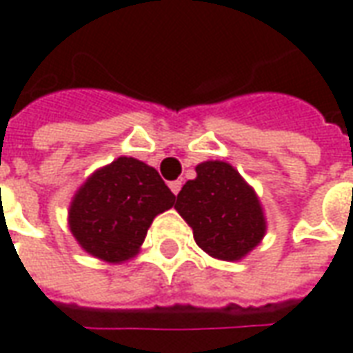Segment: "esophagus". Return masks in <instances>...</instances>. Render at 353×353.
Listing matches in <instances>:
<instances>
[{"mask_svg":"<svg viewBox=\"0 0 353 353\" xmlns=\"http://www.w3.org/2000/svg\"><path fill=\"white\" fill-rule=\"evenodd\" d=\"M181 181H179V179H177V181H172V183H170V189H172V193L174 194H177L179 193V191H181Z\"/></svg>","mask_w":353,"mask_h":353,"instance_id":"1","label":"esophagus"}]
</instances>
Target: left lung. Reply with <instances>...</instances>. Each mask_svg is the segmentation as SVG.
Here are the masks:
<instances>
[{
  "label": "left lung",
  "instance_id": "1",
  "mask_svg": "<svg viewBox=\"0 0 353 353\" xmlns=\"http://www.w3.org/2000/svg\"><path fill=\"white\" fill-rule=\"evenodd\" d=\"M176 210L193 228L196 245L218 260H241L265 233L260 201L233 166L208 160L177 194Z\"/></svg>",
  "mask_w": 353,
  "mask_h": 353
}]
</instances>
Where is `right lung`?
I'll return each mask as SVG.
<instances>
[{
	"instance_id": "right-lung-1",
	"label": "right lung",
	"mask_w": 353,
	"mask_h": 353,
	"mask_svg": "<svg viewBox=\"0 0 353 353\" xmlns=\"http://www.w3.org/2000/svg\"><path fill=\"white\" fill-rule=\"evenodd\" d=\"M176 194L145 162L120 157L83 183L68 212L70 231L85 252L105 262L134 258L154 216Z\"/></svg>"
}]
</instances>
